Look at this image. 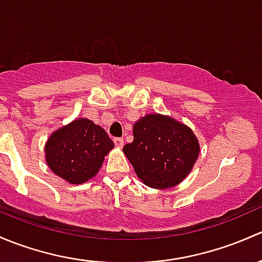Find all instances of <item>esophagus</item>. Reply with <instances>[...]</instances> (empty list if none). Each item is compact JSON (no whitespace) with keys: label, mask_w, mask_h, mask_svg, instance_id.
<instances>
[{"label":"esophagus","mask_w":262,"mask_h":262,"mask_svg":"<svg viewBox=\"0 0 262 262\" xmlns=\"http://www.w3.org/2000/svg\"><path fill=\"white\" fill-rule=\"evenodd\" d=\"M113 142H115V145L117 147H122L123 139H122V137H115V139H113Z\"/></svg>","instance_id":"esophagus-1"}]
</instances>
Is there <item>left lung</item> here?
<instances>
[{"mask_svg":"<svg viewBox=\"0 0 262 262\" xmlns=\"http://www.w3.org/2000/svg\"><path fill=\"white\" fill-rule=\"evenodd\" d=\"M134 141L123 146L139 179L147 187L168 189L182 183L199 155L195 135L169 116L146 115L134 125Z\"/></svg>","mask_w":262,"mask_h":262,"instance_id":"8db88e82","label":"left lung"}]
</instances>
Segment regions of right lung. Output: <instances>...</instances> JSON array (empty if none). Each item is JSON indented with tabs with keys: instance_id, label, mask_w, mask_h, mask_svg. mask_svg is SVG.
I'll return each instance as SVG.
<instances>
[{
	"instance_id": "right-lung-1",
	"label": "right lung",
	"mask_w": 262,
	"mask_h": 262,
	"mask_svg": "<svg viewBox=\"0 0 262 262\" xmlns=\"http://www.w3.org/2000/svg\"><path fill=\"white\" fill-rule=\"evenodd\" d=\"M113 147L101 126L88 118H77L50 135L45 144V160L61 179L82 184L98 172Z\"/></svg>"
}]
</instances>
